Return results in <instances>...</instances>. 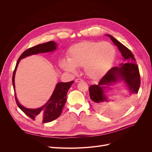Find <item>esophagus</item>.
<instances>
[{
	"instance_id": "esophagus-1",
	"label": "esophagus",
	"mask_w": 152,
	"mask_h": 152,
	"mask_svg": "<svg viewBox=\"0 0 152 152\" xmlns=\"http://www.w3.org/2000/svg\"><path fill=\"white\" fill-rule=\"evenodd\" d=\"M82 80L80 79H75V82H76V83H79V82H82Z\"/></svg>"
}]
</instances>
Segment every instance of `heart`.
I'll use <instances>...</instances> for the list:
<instances>
[{
    "mask_svg": "<svg viewBox=\"0 0 152 152\" xmlns=\"http://www.w3.org/2000/svg\"><path fill=\"white\" fill-rule=\"evenodd\" d=\"M116 56L113 45L107 41H84L69 49L68 59H63L60 66L64 70L75 73L77 67L84 66L91 79H98L110 70Z\"/></svg>",
    "mask_w": 152,
    "mask_h": 152,
    "instance_id": "heart-1",
    "label": "heart"
}]
</instances>
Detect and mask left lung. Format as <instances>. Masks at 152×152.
Listing matches in <instances>:
<instances>
[{"mask_svg": "<svg viewBox=\"0 0 152 152\" xmlns=\"http://www.w3.org/2000/svg\"><path fill=\"white\" fill-rule=\"evenodd\" d=\"M113 44L118 48L123 57V62L119 66H115L106 73L98 84L89 87V96L94 107L100 112H104L105 107L110 99L105 94L110 86H114L123 82L126 84L130 95L138 93L140 87V75L138 66L136 64L134 55L131 50L119 42L113 36L107 34Z\"/></svg>", "mask_w": 152, "mask_h": 152, "instance_id": "left-lung-1", "label": "left lung"}]
</instances>
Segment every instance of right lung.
<instances>
[{"label":"right lung","mask_w":152,"mask_h":152,"mask_svg":"<svg viewBox=\"0 0 152 152\" xmlns=\"http://www.w3.org/2000/svg\"><path fill=\"white\" fill-rule=\"evenodd\" d=\"M56 49L57 44L54 41H49V42L39 44L26 50L21 54L20 57L18 59L12 75V85L14 90H15L16 102L18 107L31 119H33V120L38 119L43 123L51 122L60 116L63 108L66 102V94L70 88V87L73 83V81L68 82H58L56 85L53 93L48 101V102L42 107L31 109L25 108L21 105L18 101L15 92V77L18 64H19L21 59L27 56L39 53L53 52L55 51Z\"/></svg>","instance_id":"obj_1"}]
</instances>
